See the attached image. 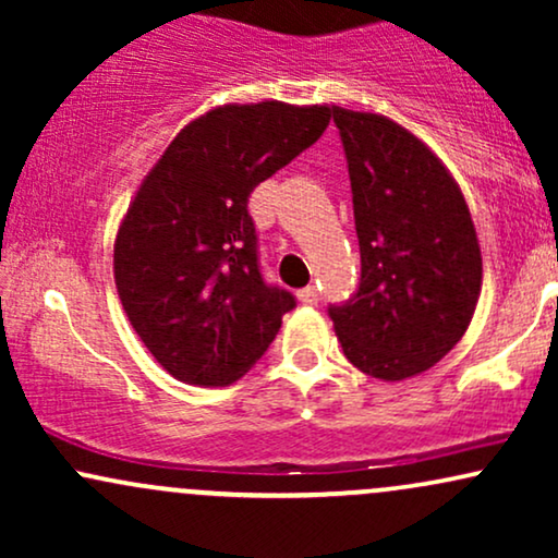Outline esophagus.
Listing matches in <instances>:
<instances>
[{
	"instance_id": "34e87169",
	"label": "esophagus",
	"mask_w": 558,
	"mask_h": 558,
	"mask_svg": "<svg viewBox=\"0 0 558 558\" xmlns=\"http://www.w3.org/2000/svg\"><path fill=\"white\" fill-rule=\"evenodd\" d=\"M296 296H299L301 304H306V306L317 304V301H319V293H317V288H315V286H306V288H301V291L296 293Z\"/></svg>"
}]
</instances>
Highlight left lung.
I'll list each match as a JSON object with an SVG mask.
<instances>
[{
  "label": "left lung",
  "mask_w": 558,
  "mask_h": 558,
  "mask_svg": "<svg viewBox=\"0 0 558 558\" xmlns=\"http://www.w3.org/2000/svg\"><path fill=\"white\" fill-rule=\"evenodd\" d=\"M349 159L362 283L330 306L345 360L377 380L422 375L470 328L483 254L462 189L430 146L377 112L332 107Z\"/></svg>",
  "instance_id": "8db88e82"
}]
</instances>
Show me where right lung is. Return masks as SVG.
<instances>
[{"mask_svg":"<svg viewBox=\"0 0 558 558\" xmlns=\"http://www.w3.org/2000/svg\"><path fill=\"white\" fill-rule=\"evenodd\" d=\"M328 105H220L181 128L114 235L112 272L133 330L189 386L241 380L293 296L262 280L248 194L310 149Z\"/></svg>","mask_w":558,"mask_h":558,"instance_id":"right-lung-1","label":"right lung"}]
</instances>
